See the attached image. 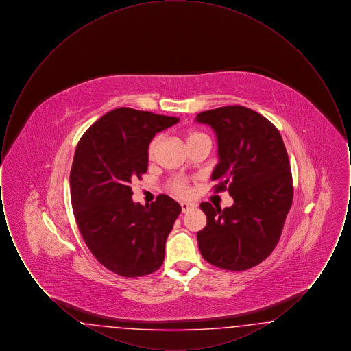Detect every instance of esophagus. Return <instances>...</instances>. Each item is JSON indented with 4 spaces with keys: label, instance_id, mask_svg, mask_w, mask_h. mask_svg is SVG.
Listing matches in <instances>:
<instances>
[{
    "label": "esophagus",
    "instance_id": "34e87169",
    "mask_svg": "<svg viewBox=\"0 0 351 351\" xmlns=\"http://www.w3.org/2000/svg\"><path fill=\"white\" fill-rule=\"evenodd\" d=\"M180 206H182V212L185 213V212H188L193 205L189 204V202H180Z\"/></svg>",
    "mask_w": 351,
    "mask_h": 351
}]
</instances>
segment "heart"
I'll use <instances>...</instances> for the list:
<instances>
[{"label": "heart", "mask_w": 351, "mask_h": 351, "mask_svg": "<svg viewBox=\"0 0 351 351\" xmlns=\"http://www.w3.org/2000/svg\"><path fill=\"white\" fill-rule=\"evenodd\" d=\"M202 138H208L206 134L201 133V132H189L186 135V143H192L195 141H199ZM159 143H160V135H156L152 138V141L149 145V149H147V154H149V158H154L156 150L159 147ZM168 188L171 189V192H173L175 195L178 196H186L188 192H189V186H188V180L183 178V176H173L168 180Z\"/></svg>", "instance_id": "1"}]
</instances>
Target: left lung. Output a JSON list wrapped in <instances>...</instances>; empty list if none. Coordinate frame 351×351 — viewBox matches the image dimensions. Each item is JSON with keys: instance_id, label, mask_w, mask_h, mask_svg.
Listing matches in <instances>:
<instances>
[{"instance_id": "obj_1", "label": "left lung", "mask_w": 351, "mask_h": 351, "mask_svg": "<svg viewBox=\"0 0 351 351\" xmlns=\"http://www.w3.org/2000/svg\"><path fill=\"white\" fill-rule=\"evenodd\" d=\"M196 121L217 134L215 193L228 191L234 200L225 209L201 202L206 216L197 233L201 255L222 269H250L276 247L292 206V172L282 135L267 118L241 105L202 112Z\"/></svg>"}]
</instances>
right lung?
<instances>
[{"mask_svg": "<svg viewBox=\"0 0 351 351\" xmlns=\"http://www.w3.org/2000/svg\"><path fill=\"white\" fill-rule=\"evenodd\" d=\"M179 121L118 108L97 119L77 143L69 175L75 219L93 256L119 276H145L163 265L182 206L167 195L146 206L134 204L130 183L147 171L154 135Z\"/></svg>", "mask_w": 351, "mask_h": 351, "instance_id": "obj_1", "label": "right lung"}]
</instances>
